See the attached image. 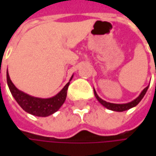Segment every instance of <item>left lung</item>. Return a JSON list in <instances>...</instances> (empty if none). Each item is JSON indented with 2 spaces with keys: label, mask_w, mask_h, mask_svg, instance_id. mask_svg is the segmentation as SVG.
Listing matches in <instances>:
<instances>
[{
  "label": "left lung",
  "mask_w": 156,
  "mask_h": 156,
  "mask_svg": "<svg viewBox=\"0 0 156 156\" xmlns=\"http://www.w3.org/2000/svg\"><path fill=\"white\" fill-rule=\"evenodd\" d=\"M147 88H148V86L147 87H145L143 90H142V92L141 93V94L136 98L135 100H134L133 101H131V102H129V103H126V104H115V103H110V102H107V101H105L102 99H101L99 96L97 95V94L95 92V90L94 89V95H95V97H96V99L100 101V103H101V104L104 106L105 108H108V109H110V110L113 111H118V112H122V111L125 110H128L129 108H133V107H135L136 105L138 104L140 101H141V99L143 98V96L145 95V94L147 92Z\"/></svg>",
  "instance_id": "8db88e82"
}]
</instances>
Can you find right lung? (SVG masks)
I'll return each instance as SVG.
<instances>
[{"mask_svg": "<svg viewBox=\"0 0 156 156\" xmlns=\"http://www.w3.org/2000/svg\"><path fill=\"white\" fill-rule=\"evenodd\" d=\"M72 78L73 76L71 77V79ZM7 81L10 92L13 94L15 101L18 102V104L23 108V110L33 115L41 117L48 116L54 114L55 112H56L61 108V106L64 103L66 100L67 91L69 86V82H68L66 86L62 88V90L59 94H57L55 96L48 99H41V98L30 96L17 89L10 80L8 72H7Z\"/></svg>", "mask_w": 156, "mask_h": 156, "instance_id": "add662e5", "label": "right lung"}]
</instances>
